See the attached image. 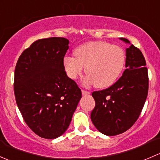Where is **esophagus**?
Returning <instances> with one entry per match:
<instances>
[{
  "label": "esophagus",
  "instance_id": "1",
  "mask_svg": "<svg viewBox=\"0 0 160 160\" xmlns=\"http://www.w3.org/2000/svg\"><path fill=\"white\" fill-rule=\"evenodd\" d=\"M90 93V91H87V90H82V94L84 96V95H89Z\"/></svg>",
  "mask_w": 160,
  "mask_h": 160
}]
</instances>
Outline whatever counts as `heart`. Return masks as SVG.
<instances>
[{
    "mask_svg": "<svg viewBox=\"0 0 160 160\" xmlns=\"http://www.w3.org/2000/svg\"><path fill=\"white\" fill-rule=\"evenodd\" d=\"M75 56H66L63 66L67 76L75 80L85 67L87 84L106 88L115 83L125 67L126 56L122 48L103 41L90 42L74 50Z\"/></svg>",
    "mask_w": 160,
    "mask_h": 160,
    "instance_id": "heart-1",
    "label": "heart"
}]
</instances>
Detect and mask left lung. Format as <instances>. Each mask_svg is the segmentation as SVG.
Here are the masks:
<instances>
[{"label":"left lung","mask_w":160,"mask_h":160,"mask_svg":"<svg viewBox=\"0 0 160 160\" xmlns=\"http://www.w3.org/2000/svg\"><path fill=\"white\" fill-rule=\"evenodd\" d=\"M125 43L130 42L120 38ZM142 53L131 45L126 49L125 70L110 88L92 93L95 108L90 118L102 134L109 136L126 132L139 117L149 90V77Z\"/></svg>","instance_id":"obj_1"}]
</instances>
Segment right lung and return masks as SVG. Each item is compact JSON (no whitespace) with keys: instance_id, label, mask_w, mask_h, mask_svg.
I'll use <instances>...</instances> for the list:
<instances>
[{"instance_id":"right-lung-1","label":"right lung","mask_w":160,"mask_h":160,"mask_svg":"<svg viewBox=\"0 0 160 160\" xmlns=\"http://www.w3.org/2000/svg\"><path fill=\"white\" fill-rule=\"evenodd\" d=\"M68 45L61 37L37 40L24 50L14 70V95L22 117L36 135L48 139L67 131L82 97L64 68Z\"/></svg>"}]
</instances>
